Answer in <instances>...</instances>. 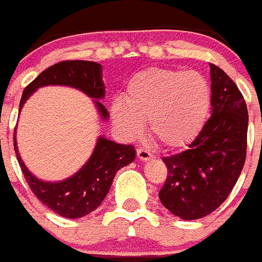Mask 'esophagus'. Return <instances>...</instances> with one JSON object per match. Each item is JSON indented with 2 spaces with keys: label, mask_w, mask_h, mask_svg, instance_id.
Masks as SVG:
<instances>
[{
  "label": "esophagus",
  "mask_w": 262,
  "mask_h": 262,
  "mask_svg": "<svg viewBox=\"0 0 262 262\" xmlns=\"http://www.w3.org/2000/svg\"><path fill=\"white\" fill-rule=\"evenodd\" d=\"M137 157L141 160V161H148V160H150L151 157H153V155H151L150 151L146 150V149H137Z\"/></svg>",
  "instance_id": "1"
}]
</instances>
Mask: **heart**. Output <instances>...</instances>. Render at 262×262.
<instances>
[{
	"instance_id": "obj_1",
	"label": "heart",
	"mask_w": 262,
	"mask_h": 262,
	"mask_svg": "<svg viewBox=\"0 0 262 262\" xmlns=\"http://www.w3.org/2000/svg\"><path fill=\"white\" fill-rule=\"evenodd\" d=\"M210 106L212 86L204 74L150 68L129 80L124 101L112 104V117L127 137L141 135L148 122L151 137L165 148L179 149L199 135Z\"/></svg>"
}]
</instances>
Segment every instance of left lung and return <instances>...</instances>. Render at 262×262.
Returning <instances> with one entry per match:
<instances>
[{
  "mask_svg": "<svg viewBox=\"0 0 262 262\" xmlns=\"http://www.w3.org/2000/svg\"><path fill=\"white\" fill-rule=\"evenodd\" d=\"M209 67L212 116L185 150L162 158L168 176L158 197L186 221L208 216L228 199L247 157L245 100L223 69Z\"/></svg>",
  "mask_w": 262,
  "mask_h": 262,
  "instance_id": "1",
  "label": "left lung"
}]
</instances>
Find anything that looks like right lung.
I'll use <instances>...</instances> for the list:
<instances>
[{
    "instance_id": "1",
    "label": "right lung",
    "mask_w": 262,
    "mask_h": 262,
    "mask_svg": "<svg viewBox=\"0 0 262 262\" xmlns=\"http://www.w3.org/2000/svg\"><path fill=\"white\" fill-rule=\"evenodd\" d=\"M46 85H63L81 90L94 98L101 118L107 120L106 107L98 100L105 97L102 67L93 61H61L43 70L25 88L19 102V112L26 100L38 88ZM14 150L25 180L37 199L53 212L67 219H80L96 210L104 201L116 173L136 157L133 145H121L98 137L96 148L82 168L62 181L48 182L37 179L19 157L14 132Z\"/></svg>"
}]
</instances>
